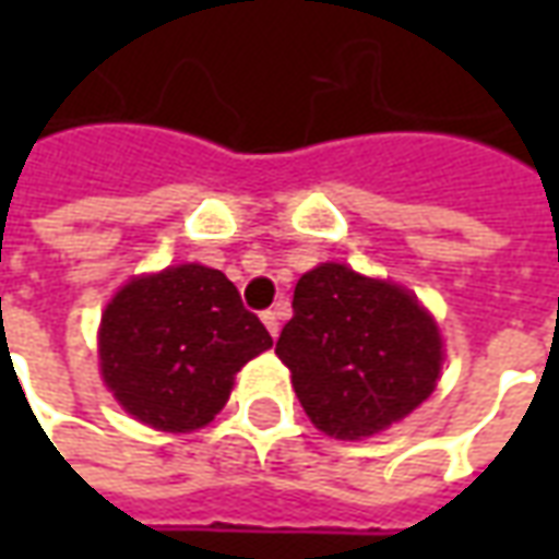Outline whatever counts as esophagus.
<instances>
[{"label":"esophagus","mask_w":559,"mask_h":559,"mask_svg":"<svg viewBox=\"0 0 559 559\" xmlns=\"http://www.w3.org/2000/svg\"><path fill=\"white\" fill-rule=\"evenodd\" d=\"M263 323H266L269 335H272V338H278V332H281L278 311H263Z\"/></svg>","instance_id":"1"}]
</instances>
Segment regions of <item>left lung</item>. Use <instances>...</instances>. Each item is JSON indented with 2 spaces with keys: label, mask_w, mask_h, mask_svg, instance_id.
Instances as JSON below:
<instances>
[{
  "label": "left lung",
  "mask_w": 559,
  "mask_h": 559,
  "mask_svg": "<svg viewBox=\"0 0 559 559\" xmlns=\"http://www.w3.org/2000/svg\"><path fill=\"white\" fill-rule=\"evenodd\" d=\"M275 353L308 419L338 440H362L411 416L443 368L440 329L419 299L341 263L299 278Z\"/></svg>",
  "instance_id": "1"
}]
</instances>
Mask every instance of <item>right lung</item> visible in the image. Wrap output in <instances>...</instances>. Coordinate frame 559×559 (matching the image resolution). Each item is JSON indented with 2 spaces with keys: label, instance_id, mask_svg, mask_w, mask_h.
<instances>
[{
  "label": "right lung",
  "instance_id": "1",
  "mask_svg": "<svg viewBox=\"0 0 559 559\" xmlns=\"http://www.w3.org/2000/svg\"><path fill=\"white\" fill-rule=\"evenodd\" d=\"M272 335L218 269L182 263L128 281L98 329L102 377L143 425L188 433L215 419L233 377Z\"/></svg>",
  "mask_w": 559,
  "mask_h": 559
}]
</instances>
